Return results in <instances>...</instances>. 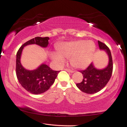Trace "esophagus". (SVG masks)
Listing matches in <instances>:
<instances>
[{
  "mask_svg": "<svg viewBox=\"0 0 127 127\" xmlns=\"http://www.w3.org/2000/svg\"><path fill=\"white\" fill-rule=\"evenodd\" d=\"M65 70L66 71H67V72H70V73H73V72H74V70H70V69H67V68H66V69H65Z\"/></svg>",
  "mask_w": 127,
  "mask_h": 127,
  "instance_id": "obj_1",
  "label": "esophagus"
}]
</instances>
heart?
I'll use <instances>...</instances> for the list:
<instances>
[{
  "label": "heart",
  "mask_w": 127,
  "mask_h": 127,
  "mask_svg": "<svg viewBox=\"0 0 127 127\" xmlns=\"http://www.w3.org/2000/svg\"><path fill=\"white\" fill-rule=\"evenodd\" d=\"M95 45L92 41L77 40L62 43L57 47L58 54L53 53L51 57L59 64L65 62L64 58H70V64L77 68L88 67L93 61Z\"/></svg>",
  "instance_id": "heart-1"
}]
</instances>
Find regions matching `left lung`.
Wrapping results in <instances>:
<instances>
[{
	"label": "left lung",
	"instance_id": "left-lung-1",
	"mask_svg": "<svg viewBox=\"0 0 127 127\" xmlns=\"http://www.w3.org/2000/svg\"><path fill=\"white\" fill-rule=\"evenodd\" d=\"M98 42L100 50H105L108 55V65L103 69H97L91 63L86 69L80 71L83 75V81L76 84L81 91L90 94L98 93L105 87L110 79L113 67L110 50L103 43L100 41Z\"/></svg>",
	"mask_w": 127,
	"mask_h": 127
}]
</instances>
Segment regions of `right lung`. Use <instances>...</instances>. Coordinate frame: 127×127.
Here are the masks:
<instances>
[{
	"label": "right lung",
	"instance_id": "obj_1",
	"mask_svg": "<svg viewBox=\"0 0 127 127\" xmlns=\"http://www.w3.org/2000/svg\"><path fill=\"white\" fill-rule=\"evenodd\" d=\"M48 37H36L24 43L19 48L16 58V74L19 83L27 90L33 94H40L49 89L56 79L60 71L53 70L43 64L33 70H29L22 66L20 62L24 47L27 45L36 44L42 47H47L48 44Z\"/></svg>",
	"mask_w": 127,
	"mask_h": 127
}]
</instances>
